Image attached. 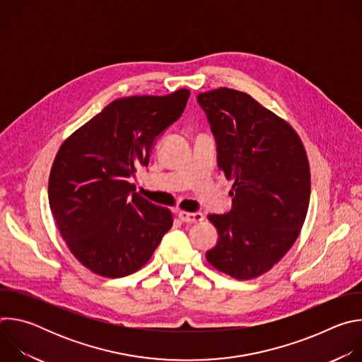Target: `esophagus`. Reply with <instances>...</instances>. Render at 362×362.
Returning a JSON list of instances; mask_svg holds the SVG:
<instances>
[{"label": "esophagus", "instance_id": "esophagus-1", "mask_svg": "<svg viewBox=\"0 0 362 362\" xmlns=\"http://www.w3.org/2000/svg\"><path fill=\"white\" fill-rule=\"evenodd\" d=\"M179 219L186 222V223H196V222H202L204 219V216L200 212H185V211H180L179 212Z\"/></svg>", "mask_w": 362, "mask_h": 362}]
</instances>
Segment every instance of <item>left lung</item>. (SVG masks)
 <instances>
[{"mask_svg": "<svg viewBox=\"0 0 362 362\" xmlns=\"http://www.w3.org/2000/svg\"><path fill=\"white\" fill-rule=\"evenodd\" d=\"M218 144V166L233 180L232 209L209 215L219 239L206 252L218 271L247 281L264 275L292 247L303 226L311 173L288 122L252 95L228 87L199 93Z\"/></svg>", "mask_w": 362, "mask_h": 362, "instance_id": "left-lung-1", "label": "left lung"}]
</instances>
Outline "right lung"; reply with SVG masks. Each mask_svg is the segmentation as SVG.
<instances>
[{
    "mask_svg": "<svg viewBox=\"0 0 362 362\" xmlns=\"http://www.w3.org/2000/svg\"><path fill=\"white\" fill-rule=\"evenodd\" d=\"M190 91L112 101L60 146L48 202L76 259L93 274L122 278L150 259L172 228V212L139 193L129 177L147 166L158 136L183 113Z\"/></svg>",
    "mask_w": 362,
    "mask_h": 362,
    "instance_id": "obj_1",
    "label": "right lung"
}]
</instances>
